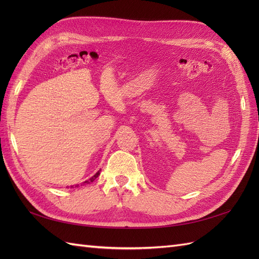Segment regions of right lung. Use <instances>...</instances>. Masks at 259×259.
I'll use <instances>...</instances> for the list:
<instances>
[{
    "label": "right lung",
    "instance_id": "obj_1",
    "mask_svg": "<svg viewBox=\"0 0 259 259\" xmlns=\"http://www.w3.org/2000/svg\"><path fill=\"white\" fill-rule=\"evenodd\" d=\"M99 174H100V169L97 171V173L95 174V175H94V176H92L90 179H88V180H85V182L84 183H82V185L84 186V185H89V184H91V183H93L94 182V180H95L98 176H99ZM81 185V186H82ZM77 186H79V185H76L75 187H77ZM71 188H73V186H71Z\"/></svg>",
    "mask_w": 259,
    "mask_h": 259
}]
</instances>
